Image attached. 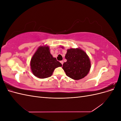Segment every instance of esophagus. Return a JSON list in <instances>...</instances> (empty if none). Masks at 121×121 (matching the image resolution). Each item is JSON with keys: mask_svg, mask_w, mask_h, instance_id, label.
Masks as SVG:
<instances>
[{"mask_svg": "<svg viewBox=\"0 0 121 121\" xmlns=\"http://www.w3.org/2000/svg\"><path fill=\"white\" fill-rule=\"evenodd\" d=\"M60 63L62 65H63V63H64V61H63V60H61V61H60Z\"/></svg>", "mask_w": 121, "mask_h": 121, "instance_id": "34e87169", "label": "esophagus"}]
</instances>
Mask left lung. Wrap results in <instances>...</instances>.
Wrapping results in <instances>:
<instances>
[{"label": "left lung", "mask_w": 121, "mask_h": 121, "mask_svg": "<svg viewBox=\"0 0 121 121\" xmlns=\"http://www.w3.org/2000/svg\"><path fill=\"white\" fill-rule=\"evenodd\" d=\"M67 61L63 69L66 75L73 79H81L88 74L90 69V61L87 54L80 48L68 49L65 56Z\"/></svg>", "instance_id": "8db88e82"}]
</instances>
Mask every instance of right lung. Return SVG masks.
<instances>
[{
	"label": "right lung",
	"instance_id": "right-lung-1",
	"mask_svg": "<svg viewBox=\"0 0 121 121\" xmlns=\"http://www.w3.org/2000/svg\"><path fill=\"white\" fill-rule=\"evenodd\" d=\"M30 65L33 74L43 79L50 77L54 69L62 65L50 54L48 46H41L33 56Z\"/></svg>",
	"mask_w": 121,
	"mask_h": 121
}]
</instances>
